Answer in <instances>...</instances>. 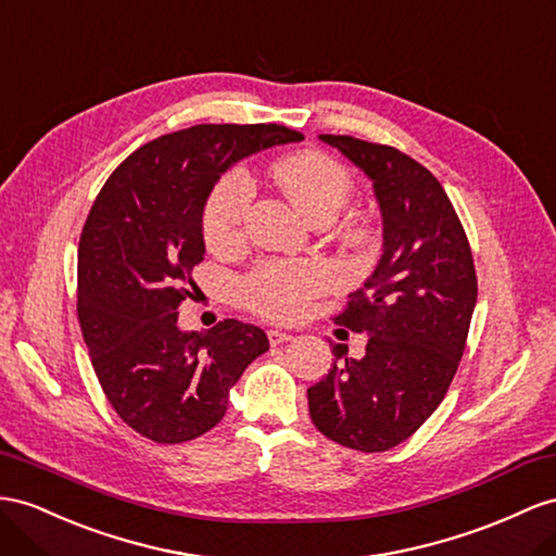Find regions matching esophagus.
<instances>
[{
	"label": "esophagus",
	"instance_id": "1",
	"mask_svg": "<svg viewBox=\"0 0 556 556\" xmlns=\"http://www.w3.org/2000/svg\"><path fill=\"white\" fill-rule=\"evenodd\" d=\"M267 340H269V345H281V343H289V340H293V336L287 333V331L269 329V331H267Z\"/></svg>",
	"mask_w": 556,
	"mask_h": 556
}]
</instances>
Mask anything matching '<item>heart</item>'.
Returning <instances> with one entry per match:
<instances>
[{
  "mask_svg": "<svg viewBox=\"0 0 556 556\" xmlns=\"http://www.w3.org/2000/svg\"><path fill=\"white\" fill-rule=\"evenodd\" d=\"M277 178L291 202L312 223L333 220L350 202L354 182L350 170L321 152H298L277 164ZM253 178L244 168H232L211 190L202 230L211 249L237 241L253 199ZM329 273L315 261H263L241 279L239 293L265 319H293L312 295L326 289Z\"/></svg>",
  "mask_w": 556,
  "mask_h": 556,
  "instance_id": "heart-1",
  "label": "heart"
}]
</instances>
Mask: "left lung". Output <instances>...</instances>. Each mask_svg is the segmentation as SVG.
Here are the masks:
<instances>
[{
    "mask_svg": "<svg viewBox=\"0 0 556 556\" xmlns=\"http://www.w3.org/2000/svg\"><path fill=\"white\" fill-rule=\"evenodd\" d=\"M374 180L382 216V255L350 293L336 324L366 333V354L336 362L307 390L309 416L336 444L380 453L430 418L458 371L477 305L467 235L441 182L390 146L319 136Z\"/></svg>",
    "mask_w": 556,
    "mask_h": 556,
    "instance_id": "obj_1",
    "label": "left lung"
}]
</instances>
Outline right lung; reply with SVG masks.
Returning a JSON list of instances; mask_svg holds the SVG:
<instances>
[{"instance_id":"add662e5","label":"right lung","mask_w":556,"mask_h":556,"mask_svg":"<svg viewBox=\"0 0 556 556\" xmlns=\"http://www.w3.org/2000/svg\"><path fill=\"white\" fill-rule=\"evenodd\" d=\"M298 140L279 124H197L138 148L96 197L77 255L81 336L112 408L156 444L216 427L230 388L269 348L239 319L180 331L178 307L204 261L202 213L220 174Z\"/></svg>"}]
</instances>
